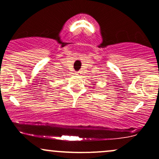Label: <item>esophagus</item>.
<instances>
[{"mask_svg": "<svg viewBox=\"0 0 159 159\" xmlns=\"http://www.w3.org/2000/svg\"><path fill=\"white\" fill-rule=\"evenodd\" d=\"M81 72H80V71H79V72H77V75H81Z\"/></svg>", "mask_w": 159, "mask_h": 159, "instance_id": "34e87169", "label": "esophagus"}]
</instances>
